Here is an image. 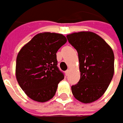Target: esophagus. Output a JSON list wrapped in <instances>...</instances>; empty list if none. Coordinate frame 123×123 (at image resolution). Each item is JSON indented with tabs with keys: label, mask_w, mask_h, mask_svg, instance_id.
<instances>
[{
	"label": "esophagus",
	"mask_w": 123,
	"mask_h": 123,
	"mask_svg": "<svg viewBox=\"0 0 123 123\" xmlns=\"http://www.w3.org/2000/svg\"><path fill=\"white\" fill-rule=\"evenodd\" d=\"M65 73H66V76H68V75L69 74V73H70V70H66V71Z\"/></svg>",
	"instance_id": "34e87169"
}]
</instances>
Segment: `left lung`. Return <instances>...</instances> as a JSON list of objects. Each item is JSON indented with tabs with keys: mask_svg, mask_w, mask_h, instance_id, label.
Wrapping results in <instances>:
<instances>
[{
	"mask_svg": "<svg viewBox=\"0 0 123 123\" xmlns=\"http://www.w3.org/2000/svg\"><path fill=\"white\" fill-rule=\"evenodd\" d=\"M77 50L80 79L72 86L74 97L83 103H90L103 96L114 73V55L102 37L90 31L73 33L66 36Z\"/></svg>",
	"mask_w": 123,
	"mask_h": 123,
	"instance_id": "8db88e82",
	"label": "left lung"
}]
</instances>
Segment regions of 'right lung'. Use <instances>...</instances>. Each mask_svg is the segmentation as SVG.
<instances>
[{"label":"right lung","instance_id":"right-lung-1","mask_svg":"<svg viewBox=\"0 0 123 123\" xmlns=\"http://www.w3.org/2000/svg\"><path fill=\"white\" fill-rule=\"evenodd\" d=\"M66 42L62 34L40 33L19 51L16 79L22 90L32 100L43 103L55 96L58 83L64 78L57 67L56 53Z\"/></svg>","mask_w":123,"mask_h":123}]
</instances>
